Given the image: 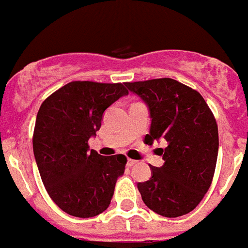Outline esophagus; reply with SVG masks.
<instances>
[{
	"instance_id": "obj_1",
	"label": "esophagus",
	"mask_w": 248,
	"mask_h": 248,
	"mask_svg": "<svg viewBox=\"0 0 248 248\" xmlns=\"http://www.w3.org/2000/svg\"><path fill=\"white\" fill-rule=\"evenodd\" d=\"M126 165L129 166V167H133L134 165H137V161L136 159H128V162H126Z\"/></svg>"
}]
</instances>
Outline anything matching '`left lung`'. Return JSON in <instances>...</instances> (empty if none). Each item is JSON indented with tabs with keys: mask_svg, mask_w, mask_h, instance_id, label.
I'll list each match as a JSON object with an SVG mask.
<instances>
[{
	"mask_svg": "<svg viewBox=\"0 0 248 248\" xmlns=\"http://www.w3.org/2000/svg\"><path fill=\"white\" fill-rule=\"evenodd\" d=\"M148 108L151 126L147 144L165 140L163 163L151 166L148 181L138 183L149 209L176 218L202 202L216 171L219 139L216 119L205 100L195 90L172 78L125 83Z\"/></svg>",
	"mask_w": 248,
	"mask_h": 248,
	"instance_id": "left-lung-1",
	"label": "left lung"
}]
</instances>
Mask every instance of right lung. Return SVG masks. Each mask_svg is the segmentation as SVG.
Segmentation results:
<instances>
[{"label": "right lung", "instance_id": "add662e5", "mask_svg": "<svg viewBox=\"0 0 248 248\" xmlns=\"http://www.w3.org/2000/svg\"><path fill=\"white\" fill-rule=\"evenodd\" d=\"M125 95L122 83L75 81L39 109L32 138L39 173L49 196L69 216L90 218L110 205L126 158L101 156L87 142L101 126L105 110Z\"/></svg>", "mask_w": 248, "mask_h": 248}]
</instances>
